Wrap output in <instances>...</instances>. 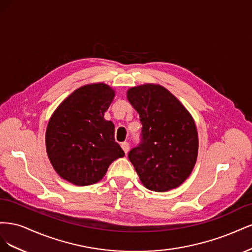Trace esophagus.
Returning <instances> with one entry per match:
<instances>
[{
    "instance_id": "obj_1",
    "label": "esophagus",
    "mask_w": 252,
    "mask_h": 252,
    "mask_svg": "<svg viewBox=\"0 0 252 252\" xmlns=\"http://www.w3.org/2000/svg\"><path fill=\"white\" fill-rule=\"evenodd\" d=\"M121 147L123 148L124 152L127 155V152H128V150H129V143H128V142H123V143L121 144Z\"/></svg>"
}]
</instances>
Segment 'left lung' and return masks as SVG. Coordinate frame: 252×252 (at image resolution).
Masks as SVG:
<instances>
[{
    "instance_id": "1",
    "label": "left lung",
    "mask_w": 252,
    "mask_h": 252,
    "mask_svg": "<svg viewBox=\"0 0 252 252\" xmlns=\"http://www.w3.org/2000/svg\"><path fill=\"white\" fill-rule=\"evenodd\" d=\"M127 97L142 123L140 144L128 154L141 182L158 192L177 188L191 173L197 157V131L191 116L159 85L132 87Z\"/></svg>"
}]
</instances>
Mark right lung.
Wrapping results in <instances>:
<instances>
[{"instance_id": "right-lung-1", "label": "right lung", "mask_w": 252, "mask_h": 252, "mask_svg": "<svg viewBox=\"0 0 252 252\" xmlns=\"http://www.w3.org/2000/svg\"><path fill=\"white\" fill-rule=\"evenodd\" d=\"M114 96L106 84L80 87L52 114L46 149L61 178L78 186L103 179L109 165L125 154L114 140V125L104 119Z\"/></svg>"}]
</instances>
